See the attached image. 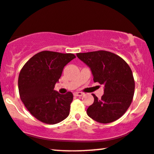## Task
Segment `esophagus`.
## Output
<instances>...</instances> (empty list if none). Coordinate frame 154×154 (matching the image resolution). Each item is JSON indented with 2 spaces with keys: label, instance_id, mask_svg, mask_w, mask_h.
<instances>
[{
  "label": "esophagus",
  "instance_id": "1",
  "mask_svg": "<svg viewBox=\"0 0 154 154\" xmlns=\"http://www.w3.org/2000/svg\"><path fill=\"white\" fill-rule=\"evenodd\" d=\"M84 95V93H82V92H74V96H81Z\"/></svg>",
  "mask_w": 154,
  "mask_h": 154
}]
</instances>
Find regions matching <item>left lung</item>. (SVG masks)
<instances>
[{
    "label": "left lung",
    "mask_w": 154,
    "mask_h": 154,
    "mask_svg": "<svg viewBox=\"0 0 154 154\" xmlns=\"http://www.w3.org/2000/svg\"><path fill=\"white\" fill-rule=\"evenodd\" d=\"M77 56L91 68L94 82L104 85V94L94 101L87 113L100 123H110L123 116L130 107L134 94L135 83L132 69L118 55L106 51L77 53Z\"/></svg>",
    "instance_id": "obj_1"
}]
</instances>
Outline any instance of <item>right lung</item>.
Listing matches in <instances>:
<instances>
[{
  "label": "right lung",
  "mask_w": 154,
  "mask_h": 154,
  "mask_svg": "<svg viewBox=\"0 0 154 154\" xmlns=\"http://www.w3.org/2000/svg\"><path fill=\"white\" fill-rule=\"evenodd\" d=\"M76 58L73 53L44 51L32 57L18 78L20 97L28 111L46 124L54 125L69 114L73 94H60L54 89L63 68Z\"/></svg>",
  "instance_id": "add662e5"
}]
</instances>
